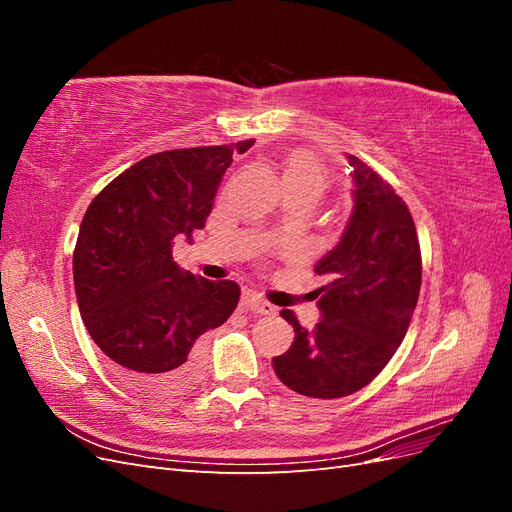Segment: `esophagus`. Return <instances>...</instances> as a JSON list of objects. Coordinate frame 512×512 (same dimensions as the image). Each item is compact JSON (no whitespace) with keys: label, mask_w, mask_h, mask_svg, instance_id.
<instances>
[{"label":"esophagus","mask_w":512,"mask_h":512,"mask_svg":"<svg viewBox=\"0 0 512 512\" xmlns=\"http://www.w3.org/2000/svg\"><path fill=\"white\" fill-rule=\"evenodd\" d=\"M243 303H245V307L250 309V312H254V314L271 316V314H275V312H277V307H275L273 303L265 301V299H262L260 294H256V292H245Z\"/></svg>","instance_id":"esophagus-1"}]
</instances>
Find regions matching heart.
<instances>
[{
  "label": "heart",
  "mask_w": 512,
  "mask_h": 512,
  "mask_svg": "<svg viewBox=\"0 0 512 512\" xmlns=\"http://www.w3.org/2000/svg\"><path fill=\"white\" fill-rule=\"evenodd\" d=\"M282 181H284V188L305 190L320 196L324 185H327V175H324L320 162L314 156H309L305 151H299V153H292V156L286 160L282 168Z\"/></svg>",
  "instance_id": "1"
}]
</instances>
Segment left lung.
I'll return each mask as SVG.
<instances>
[{
	"label": "left lung",
	"mask_w": 512,
	"mask_h": 512,
	"mask_svg": "<svg viewBox=\"0 0 512 512\" xmlns=\"http://www.w3.org/2000/svg\"><path fill=\"white\" fill-rule=\"evenodd\" d=\"M352 213L339 243L314 271L320 320L312 331L284 309L292 346L271 361L275 376L305 397L352 395L374 380L404 342L421 290V247L412 215L389 183L354 156Z\"/></svg>",
	"instance_id": "left-lung-1"
}]
</instances>
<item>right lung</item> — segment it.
<instances>
[{
	"label": "right lung",
	"mask_w": 512,
	"mask_h": 512,
	"mask_svg": "<svg viewBox=\"0 0 512 512\" xmlns=\"http://www.w3.org/2000/svg\"><path fill=\"white\" fill-rule=\"evenodd\" d=\"M252 145L153 153L85 213L72 258L79 312L117 380L134 391L192 389L205 369L203 335L235 312L239 284L183 273L173 245L205 228L232 153Z\"/></svg>",
	"instance_id": "right-lung-1"
}]
</instances>
